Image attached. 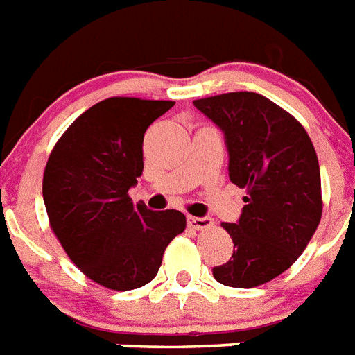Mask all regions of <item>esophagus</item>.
<instances>
[{"mask_svg": "<svg viewBox=\"0 0 355 355\" xmlns=\"http://www.w3.org/2000/svg\"><path fill=\"white\" fill-rule=\"evenodd\" d=\"M187 223L193 229H196V231H200V229L211 227L213 225V218L211 216H187Z\"/></svg>", "mask_w": 355, "mask_h": 355, "instance_id": "esophagus-1", "label": "esophagus"}]
</instances>
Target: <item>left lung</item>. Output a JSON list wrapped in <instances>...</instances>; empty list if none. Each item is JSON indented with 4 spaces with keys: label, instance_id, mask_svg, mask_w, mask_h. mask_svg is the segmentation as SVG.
Listing matches in <instances>:
<instances>
[{
    "label": "left lung",
    "instance_id": "8db88e82",
    "mask_svg": "<svg viewBox=\"0 0 355 355\" xmlns=\"http://www.w3.org/2000/svg\"><path fill=\"white\" fill-rule=\"evenodd\" d=\"M220 132L229 178L247 189L242 214L222 223L231 234V260L213 267L216 282L251 288L287 270L321 220V177L305 128L267 97L233 92L193 101Z\"/></svg>",
    "mask_w": 355,
    "mask_h": 355
}]
</instances>
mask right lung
<instances>
[{"label":"right lung","instance_id":"add662e5","mask_svg":"<svg viewBox=\"0 0 355 355\" xmlns=\"http://www.w3.org/2000/svg\"><path fill=\"white\" fill-rule=\"evenodd\" d=\"M173 101L112 97L71 122L44 168L50 225L70 260L95 284L132 291L150 284L173 238L186 229L177 209L151 211L128 191L142 175V142Z\"/></svg>","mask_w":355,"mask_h":355}]
</instances>
